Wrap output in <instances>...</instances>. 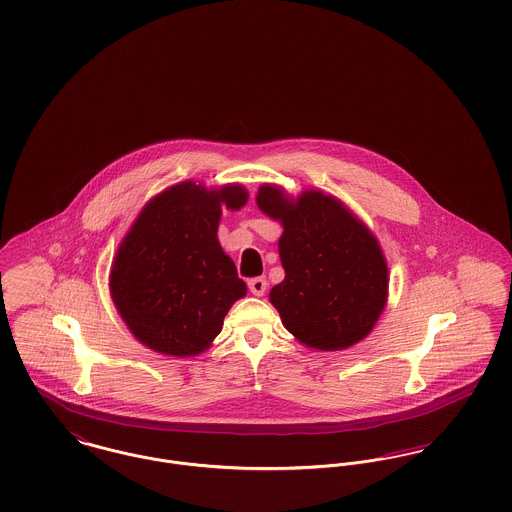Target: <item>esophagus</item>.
<instances>
[{
  "label": "esophagus",
  "mask_w": 512,
  "mask_h": 512,
  "mask_svg": "<svg viewBox=\"0 0 512 512\" xmlns=\"http://www.w3.org/2000/svg\"><path fill=\"white\" fill-rule=\"evenodd\" d=\"M247 286H249V292L253 293V295H257V297H261V295H265V292H267V278H265V276L251 278V280L247 282Z\"/></svg>",
  "instance_id": "obj_1"
}]
</instances>
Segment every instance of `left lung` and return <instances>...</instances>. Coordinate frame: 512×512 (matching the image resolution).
<instances>
[{
    "mask_svg": "<svg viewBox=\"0 0 512 512\" xmlns=\"http://www.w3.org/2000/svg\"><path fill=\"white\" fill-rule=\"evenodd\" d=\"M259 209L282 222L284 280L270 290L288 332L307 347L340 351L363 340L388 301V265L374 234L340 199L307 190L297 199L263 184Z\"/></svg>",
    "mask_w": 512,
    "mask_h": 512,
    "instance_id": "1",
    "label": "left lung"
}]
</instances>
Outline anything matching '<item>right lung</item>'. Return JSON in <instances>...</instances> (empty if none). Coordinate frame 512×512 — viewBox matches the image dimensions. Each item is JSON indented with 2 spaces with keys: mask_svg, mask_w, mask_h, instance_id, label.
<instances>
[{
  "mask_svg": "<svg viewBox=\"0 0 512 512\" xmlns=\"http://www.w3.org/2000/svg\"><path fill=\"white\" fill-rule=\"evenodd\" d=\"M240 184L192 180L155 195L124 236L111 267L113 303L134 338L172 357L203 353L234 301L247 293L217 238L222 205L242 209Z\"/></svg>",
  "mask_w": 512,
  "mask_h": 512,
  "instance_id": "1",
  "label": "right lung"
}]
</instances>
